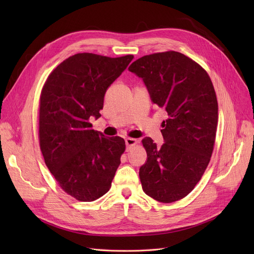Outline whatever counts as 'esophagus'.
Returning <instances> with one entry per match:
<instances>
[{"mask_svg": "<svg viewBox=\"0 0 254 254\" xmlns=\"http://www.w3.org/2000/svg\"><path fill=\"white\" fill-rule=\"evenodd\" d=\"M137 143H138V140H137V139H134V138H127V139H126L127 149L128 150L130 147H132V146H135Z\"/></svg>", "mask_w": 254, "mask_h": 254, "instance_id": "esophagus-1", "label": "esophagus"}]
</instances>
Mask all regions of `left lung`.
I'll list each match as a JSON object with an SVG mask.
<instances>
[{
    "label": "left lung",
    "instance_id": "left-lung-1",
    "mask_svg": "<svg viewBox=\"0 0 254 254\" xmlns=\"http://www.w3.org/2000/svg\"><path fill=\"white\" fill-rule=\"evenodd\" d=\"M128 70L141 77L151 101L168 116L157 147L146 137L147 152L139 172L144 192L161 203L188 195L201 180L215 144L218 103L204 68L177 51L157 52L132 63Z\"/></svg>",
    "mask_w": 254,
    "mask_h": 254
}]
</instances>
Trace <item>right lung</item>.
Listing matches in <instances>:
<instances>
[{
    "mask_svg": "<svg viewBox=\"0 0 254 254\" xmlns=\"http://www.w3.org/2000/svg\"><path fill=\"white\" fill-rule=\"evenodd\" d=\"M134 56L109 58L77 53L53 70L45 81L39 109V142L45 164L61 189L78 201L92 202L111 188L123 138L92 129L104 96Z\"/></svg>",
    "mask_w": 254,
    "mask_h": 254,
    "instance_id": "1",
    "label": "right lung"
}]
</instances>
